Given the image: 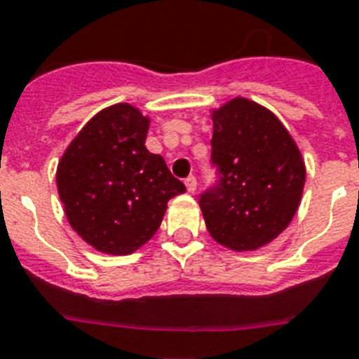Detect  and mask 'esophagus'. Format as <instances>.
I'll return each instance as SVG.
<instances>
[{"label":"esophagus","instance_id":"esophagus-1","mask_svg":"<svg viewBox=\"0 0 359 359\" xmlns=\"http://www.w3.org/2000/svg\"><path fill=\"white\" fill-rule=\"evenodd\" d=\"M196 185H198V183H196V177H194V176H189L185 180L187 191L191 192V194H194V192H196Z\"/></svg>","mask_w":359,"mask_h":359}]
</instances>
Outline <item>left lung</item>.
<instances>
[{
  "mask_svg": "<svg viewBox=\"0 0 359 359\" xmlns=\"http://www.w3.org/2000/svg\"><path fill=\"white\" fill-rule=\"evenodd\" d=\"M211 161L218 183L200 196L207 231L227 250L264 248L290 226L306 168L273 111L244 97L212 109Z\"/></svg>",
  "mask_w": 359,
  "mask_h": 359,
  "instance_id": "8db88e82",
  "label": "left lung"
}]
</instances>
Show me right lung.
Listing matches in <instances>:
<instances>
[{
    "label": "right lung",
    "mask_w": 359,
    "mask_h": 359,
    "mask_svg": "<svg viewBox=\"0 0 359 359\" xmlns=\"http://www.w3.org/2000/svg\"><path fill=\"white\" fill-rule=\"evenodd\" d=\"M150 119L121 102L100 109L56 168L67 222L100 253L130 255L156 235L170 198L185 185L144 147Z\"/></svg>",
    "instance_id": "obj_1"
}]
</instances>
